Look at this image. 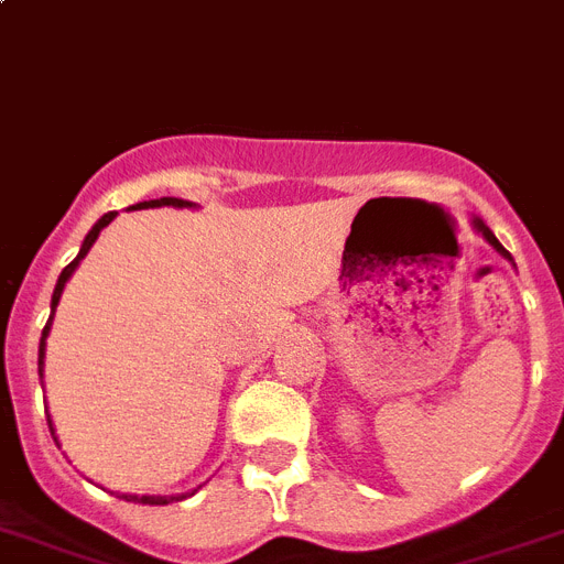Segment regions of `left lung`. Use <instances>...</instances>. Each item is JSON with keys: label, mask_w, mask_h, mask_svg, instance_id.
<instances>
[{"label": "left lung", "mask_w": 564, "mask_h": 564, "mask_svg": "<svg viewBox=\"0 0 564 564\" xmlns=\"http://www.w3.org/2000/svg\"><path fill=\"white\" fill-rule=\"evenodd\" d=\"M473 224H476V229H479V231H481V235H485V240H487V243H490V246H496V249H499V252H501V254H508V252H505V246H501V243H499V240H496V235H494V231L487 229V226H485V224H481V220H473Z\"/></svg>", "instance_id": "8db88e82"}]
</instances>
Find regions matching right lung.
<instances>
[{"label": "right lung", "mask_w": 564, "mask_h": 564, "mask_svg": "<svg viewBox=\"0 0 564 564\" xmlns=\"http://www.w3.org/2000/svg\"><path fill=\"white\" fill-rule=\"evenodd\" d=\"M145 206H192V203H186V200H177V197H160V200L140 203V206H134V209H145ZM113 217H117V212H108V215H102V217H99L97 224H94V229L88 231V235H85V240H83V249H79V254H77V258L70 260L68 267L63 269V274H59V281H56L54 297H51V318H54V310H56V304H59V295H63V286H65V281H68V278H70V272H74V269H77V263H79V260H83L85 254H88V249H91V246H94V240H97V235H99V231L106 229V226L111 224ZM51 318H48V324H45V329H42V340H40V376H42V358H45V338H48ZM48 427H51V421H48ZM51 435H54V427H51ZM122 499H134V501H143V505H169V501H174V499H151V496H140V499H137V496H122ZM180 499H183V496H180Z\"/></svg>", "instance_id": "right-lung-1"}]
</instances>
